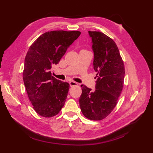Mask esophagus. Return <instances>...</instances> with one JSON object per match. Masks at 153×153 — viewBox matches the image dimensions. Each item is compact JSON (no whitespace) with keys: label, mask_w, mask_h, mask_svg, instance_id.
<instances>
[{"label":"esophagus","mask_w":153,"mask_h":153,"mask_svg":"<svg viewBox=\"0 0 153 153\" xmlns=\"http://www.w3.org/2000/svg\"><path fill=\"white\" fill-rule=\"evenodd\" d=\"M69 83H70V87H72V86H75V85H77V83H76V82H74V81H70Z\"/></svg>","instance_id":"34e87169"}]
</instances>
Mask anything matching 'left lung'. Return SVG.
I'll use <instances>...</instances> for the list:
<instances>
[{"label":"left lung","instance_id":"8db88e82","mask_svg":"<svg viewBox=\"0 0 153 153\" xmlns=\"http://www.w3.org/2000/svg\"><path fill=\"white\" fill-rule=\"evenodd\" d=\"M97 74L95 90L82 85L79 106L83 114L91 120H101L110 114L123 89L125 68L118 48L111 38L100 31H89Z\"/></svg>","mask_w":153,"mask_h":153}]
</instances>
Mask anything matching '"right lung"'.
<instances>
[{"mask_svg": "<svg viewBox=\"0 0 153 153\" xmlns=\"http://www.w3.org/2000/svg\"><path fill=\"white\" fill-rule=\"evenodd\" d=\"M81 34L78 31H51L32 44L25 58L23 79L33 109L45 118L57 115L64 106L70 85L56 79L51 69Z\"/></svg>", "mask_w": 153, "mask_h": 153, "instance_id": "right-lung-1", "label": "right lung"}]
</instances>
